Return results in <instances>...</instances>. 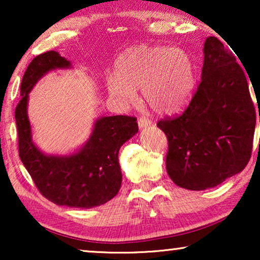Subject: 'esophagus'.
I'll use <instances>...</instances> for the list:
<instances>
[{"instance_id": "1", "label": "esophagus", "mask_w": 260, "mask_h": 260, "mask_svg": "<svg viewBox=\"0 0 260 260\" xmlns=\"http://www.w3.org/2000/svg\"><path fill=\"white\" fill-rule=\"evenodd\" d=\"M151 124V122H150V119L149 118H147V117H140V118H138V126L140 127H147V126H149Z\"/></svg>"}]
</instances>
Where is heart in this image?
<instances>
[{
    "instance_id": "obj_1",
    "label": "heart",
    "mask_w": 260,
    "mask_h": 260,
    "mask_svg": "<svg viewBox=\"0 0 260 260\" xmlns=\"http://www.w3.org/2000/svg\"><path fill=\"white\" fill-rule=\"evenodd\" d=\"M194 62L186 51L167 46H133L115 60V77L106 81L109 94L123 105L136 101V88L149 108L172 115L186 105L194 87Z\"/></svg>"
}]
</instances>
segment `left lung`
Instances as JSON below:
<instances>
[{
  "label": "left lung",
  "mask_w": 260,
  "mask_h": 260,
  "mask_svg": "<svg viewBox=\"0 0 260 260\" xmlns=\"http://www.w3.org/2000/svg\"><path fill=\"white\" fill-rule=\"evenodd\" d=\"M202 77L186 110L157 126L168 140L167 173L189 190L215 187L251 158L255 110L237 58L214 37L206 39ZM260 120V116H259Z\"/></svg>",
  "instance_id": "8db88e82"
}]
</instances>
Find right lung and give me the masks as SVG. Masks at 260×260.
<instances>
[{"mask_svg": "<svg viewBox=\"0 0 260 260\" xmlns=\"http://www.w3.org/2000/svg\"><path fill=\"white\" fill-rule=\"evenodd\" d=\"M70 66L69 60L54 51L35 56L28 65L21 83L22 97L15 109L19 156L35 187L47 200L58 206L92 208L118 193L122 184L118 151L137 134V118L122 115L99 118L90 140L77 154L60 157L41 152L31 142L28 93L48 71Z\"/></svg>", "mask_w": 260, "mask_h": 260, "instance_id": "1", "label": "right lung"}]
</instances>
